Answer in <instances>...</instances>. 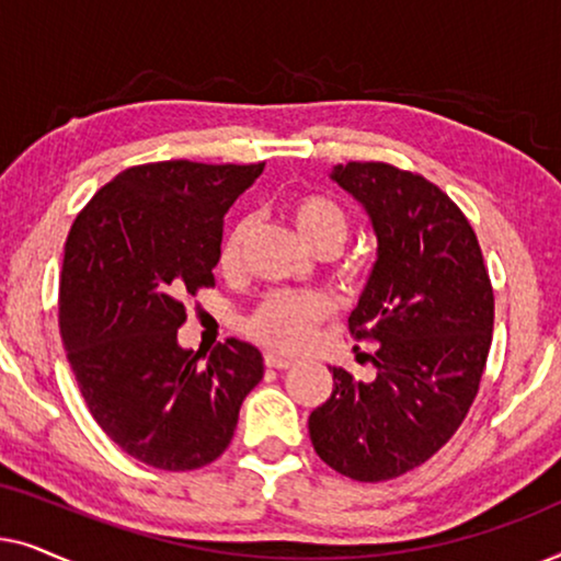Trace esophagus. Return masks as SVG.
Wrapping results in <instances>:
<instances>
[{
	"instance_id": "34e87169",
	"label": "esophagus",
	"mask_w": 561,
	"mask_h": 561,
	"mask_svg": "<svg viewBox=\"0 0 561 561\" xmlns=\"http://www.w3.org/2000/svg\"><path fill=\"white\" fill-rule=\"evenodd\" d=\"M265 365H267V367H275V370H288V367H294V359H290V357H280V355H273V352H267V355H265Z\"/></svg>"
}]
</instances>
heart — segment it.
<instances>
[{
    "label": "heart",
    "instance_id": "obj_1",
    "mask_svg": "<svg viewBox=\"0 0 561 561\" xmlns=\"http://www.w3.org/2000/svg\"><path fill=\"white\" fill-rule=\"evenodd\" d=\"M288 217L301 240L317 252L340 248L347 240L350 221L340 206L319 194H301L288 202ZM250 219H240L229 229L219 248V265L234 271L242 260L244 242L250 237ZM329 317L327 298L313 294H273L248 319V332L265 347L278 352H298L309 344L313 329Z\"/></svg>",
    "mask_w": 561,
    "mask_h": 561
}]
</instances>
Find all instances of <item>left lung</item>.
<instances>
[{"mask_svg": "<svg viewBox=\"0 0 561 561\" xmlns=\"http://www.w3.org/2000/svg\"><path fill=\"white\" fill-rule=\"evenodd\" d=\"M378 240L350 329L378 344L375 380L329 367L334 390L309 416L317 455L359 482L424 465L478 396L493 340V288L470 221L424 175L388 163L334 165Z\"/></svg>", "mask_w": 561, "mask_h": 561, "instance_id": "8db88e82", "label": "left lung"}]
</instances>
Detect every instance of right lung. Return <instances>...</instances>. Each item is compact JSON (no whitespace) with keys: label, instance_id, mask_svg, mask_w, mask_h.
I'll list each match as a JSON object with an SVG mask.
<instances>
[{"label":"right lung","instance_id":"1","mask_svg":"<svg viewBox=\"0 0 561 561\" xmlns=\"http://www.w3.org/2000/svg\"><path fill=\"white\" fill-rule=\"evenodd\" d=\"M265 163L135 165L96 191L66 240L58 321L83 401L104 434L158 470H196L232 442L263 355L227 340L179 344L181 298L214 286L221 225Z\"/></svg>","mask_w":561,"mask_h":561}]
</instances>
